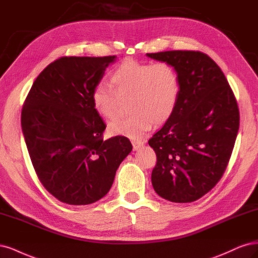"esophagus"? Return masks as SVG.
I'll return each instance as SVG.
<instances>
[{"instance_id": "34e87169", "label": "esophagus", "mask_w": 258, "mask_h": 258, "mask_svg": "<svg viewBox=\"0 0 258 258\" xmlns=\"http://www.w3.org/2000/svg\"><path fill=\"white\" fill-rule=\"evenodd\" d=\"M132 144H133V148H134V150H138L139 148H141L145 145L144 141H141V140H134Z\"/></svg>"}]
</instances>
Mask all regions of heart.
<instances>
[{
	"label": "heart",
	"mask_w": 258,
	"mask_h": 258,
	"mask_svg": "<svg viewBox=\"0 0 258 258\" xmlns=\"http://www.w3.org/2000/svg\"><path fill=\"white\" fill-rule=\"evenodd\" d=\"M111 88L96 85L91 92L95 112L105 120L118 113L122 102L128 101L130 115L108 124L111 136L143 138L152 124L160 125L170 119L179 97V79L166 62L147 63L135 59L122 61L109 75Z\"/></svg>",
	"instance_id": "b5f03b06"
}]
</instances>
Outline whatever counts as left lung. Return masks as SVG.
<instances>
[{"label":"left lung","instance_id":"1","mask_svg":"<svg viewBox=\"0 0 258 258\" xmlns=\"http://www.w3.org/2000/svg\"><path fill=\"white\" fill-rule=\"evenodd\" d=\"M170 64L179 79L172 115L149 140L157 161L151 181L172 203H192L212 189L229 162L239 130V109L228 81L199 51L147 53Z\"/></svg>","mask_w":258,"mask_h":258}]
</instances>
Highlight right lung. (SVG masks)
I'll return each instance as SVG.
<instances>
[{
    "mask_svg": "<svg viewBox=\"0 0 258 258\" xmlns=\"http://www.w3.org/2000/svg\"><path fill=\"white\" fill-rule=\"evenodd\" d=\"M115 57H60L38 75L23 104L21 127L33 167L62 203L81 206L103 198L133 149L124 136L104 140L106 125L91 103Z\"/></svg>",
    "mask_w": 258,
    "mask_h": 258,
    "instance_id": "right-lung-1",
    "label": "right lung"
}]
</instances>
